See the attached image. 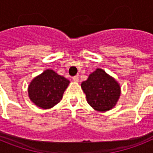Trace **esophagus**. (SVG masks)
Instances as JSON below:
<instances>
[{
	"label": "esophagus",
	"instance_id": "34e87169",
	"mask_svg": "<svg viewBox=\"0 0 153 153\" xmlns=\"http://www.w3.org/2000/svg\"><path fill=\"white\" fill-rule=\"evenodd\" d=\"M73 80H74V82H76V83H77L78 81H79V77H78V76H74V77H73Z\"/></svg>",
	"mask_w": 153,
	"mask_h": 153
}]
</instances>
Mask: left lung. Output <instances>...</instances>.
<instances>
[{"mask_svg": "<svg viewBox=\"0 0 153 153\" xmlns=\"http://www.w3.org/2000/svg\"><path fill=\"white\" fill-rule=\"evenodd\" d=\"M86 100L93 109L106 112L113 109L118 102L121 93L120 83L102 69L97 70L81 83Z\"/></svg>", "mask_w": 153, "mask_h": 153, "instance_id": "obj_1", "label": "left lung"}]
</instances>
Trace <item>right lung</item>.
<instances>
[{"instance_id": "1", "label": "right lung", "mask_w": 153, "mask_h": 153, "mask_svg": "<svg viewBox=\"0 0 153 153\" xmlns=\"http://www.w3.org/2000/svg\"><path fill=\"white\" fill-rule=\"evenodd\" d=\"M70 80L47 69L33 78L28 86V97L36 106L51 109L60 102Z\"/></svg>"}]
</instances>
